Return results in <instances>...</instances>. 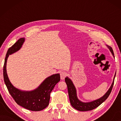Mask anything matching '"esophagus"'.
I'll return each mask as SVG.
<instances>
[{
    "instance_id": "obj_1",
    "label": "esophagus",
    "mask_w": 121,
    "mask_h": 121,
    "mask_svg": "<svg viewBox=\"0 0 121 121\" xmlns=\"http://www.w3.org/2000/svg\"><path fill=\"white\" fill-rule=\"evenodd\" d=\"M60 79H64L65 78V77L67 76V73L65 72H64V71H62L60 73Z\"/></svg>"
}]
</instances>
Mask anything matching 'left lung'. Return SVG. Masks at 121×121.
Instances as JSON below:
<instances>
[{
  "instance_id": "1",
  "label": "left lung",
  "mask_w": 121,
  "mask_h": 121,
  "mask_svg": "<svg viewBox=\"0 0 121 121\" xmlns=\"http://www.w3.org/2000/svg\"><path fill=\"white\" fill-rule=\"evenodd\" d=\"M108 49L111 52L112 55L114 57V53L113 49L110 46H107ZM116 74V72L115 77L113 78V81L112 82V84L111 86L110 89L107 91L106 93L103 96L100 97V99H97V100L92 101L89 102H82L78 99L77 95V90L75 86H74L73 83L72 81L68 77H67L65 78V82L67 84V87H68V91L69 97V100H70V102L71 105L74 107L76 110L80 111H90L92 110H94V108H96L100 106L102 102H104L107 99L108 96L111 92L112 87H113V84H114V80H115Z\"/></svg>"
}]
</instances>
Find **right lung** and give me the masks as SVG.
Instances as JSON below:
<instances>
[{
	"label": "right lung",
	"instance_id": "right-lung-1",
	"mask_svg": "<svg viewBox=\"0 0 121 121\" xmlns=\"http://www.w3.org/2000/svg\"><path fill=\"white\" fill-rule=\"evenodd\" d=\"M24 41L25 38H21L8 49L3 67L4 80L10 94L18 105L30 111H39L43 110L49 105L50 94L55 85L60 81V74H53L47 78L37 88L34 90L26 91L15 87L8 77L6 62L9 56L19 51Z\"/></svg>",
	"mask_w": 121,
	"mask_h": 121
}]
</instances>
